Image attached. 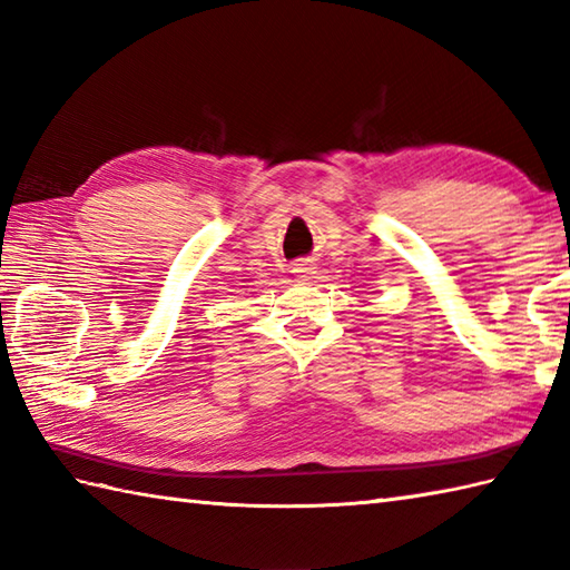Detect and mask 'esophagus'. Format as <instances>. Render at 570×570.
Wrapping results in <instances>:
<instances>
[{
	"instance_id": "34e87169",
	"label": "esophagus",
	"mask_w": 570,
	"mask_h": 570,
	"mask_svg": "<svg viewBox=\"0 0 570 570\" xmlns=\"http://www.w3.org/2000/svg\"><path fill=\"white\" fill-rule=\"evenodd\" d=\"M294 272H296L298 276L308 278V276L313 274V264H308V262H301V264H296V266H294Z\"/></svg>"
}]
</instances>
